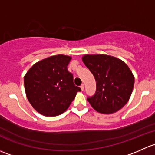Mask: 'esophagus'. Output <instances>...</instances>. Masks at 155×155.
Returning a JSON list of instances; mask_svg holds the SVG:
<instances>
[{"label": "esophagus", "instance_id": "1", "mask_svg": "<svg viewBox=\"0 0 155 155\" xmlns=\"http://www.w3.org/2000/svg\"><path fill=\"white\" fill-rule=\"evenodd\" d=\"M81 90L84 91V84H82V85L81 86Z\"/></svg>", "mask_w": 155, "mask_h": 155}]
</instances>
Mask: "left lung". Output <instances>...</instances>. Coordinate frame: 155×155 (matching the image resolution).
I'll list each match as a JSON object with an SVG mask.
<instances>
[{
  "label": "left lung",
  "instance_id": "left-lung-1",
  "mask_svg": "<svg viewBox=\"0 0 155 155\" xmlns=\"http://www.w3.org/2000/svg\"><path fill=\"white\" fill-rule=\"evenodd\" d=\"M96 81V91L87 100L98 113L111 114L128 101L134 85V77L122 60L104 54H86L82 57Z\"/></svg>",
  "mask_w": 155,
  "mask_h": 155
}]
</instances>
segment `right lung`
<instances>
[{"mask_svg":"<svg viewBox=\"0 0 155 155\" xmlns=\"http://www.w3.org/2000/svg\"><path fill=\"white\" fill-rule=\"evenodd\" d=\"M71 57L58 54L35 63L25 75L27 98L33 107L45 116L64 113L81 91L73 83L67 66Z\"/></svg>","mask_w":155,"mask_h":155,"instance_id":"obj_1","label":"right lung"}]
</instances>
